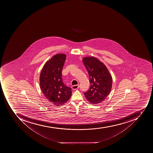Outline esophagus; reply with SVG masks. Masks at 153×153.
Wrapping results in <instances>:
<instances>
[{
	"instance_id": "obj_1",
	"label": "esophagus",
	"mask_w": 153,
	"mask_h": 153,
	"mask_svg": "<svg viewBox=\"0 0 153 153\" xmlns=\"http://www.w3.org/2000/svg\"><path fill=\"white\" fill-rule=\"evenodd\" d=\"M79 87V85H73L72 87V88L73 90H76V89H77V88H78Z\"/></svg>"
}]
</instances>
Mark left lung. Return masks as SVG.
<instances>
[{"label":"left lung","mask_w":153,"mask_h":153,"mask_svg":"<svg viewBox=\"0 0 153 153\" xmlns=\"http://www.w3.org/2000/svg\"><path fill=\"white\" fill-rule=\"evenodd\" d=\"M82 61L89 75L91 84L89 90L84 94L90 103L93 105L100 103L111 92V75L104 64L95 57H85Z\"/></svg>","instance_id":"1"}]
</instances>
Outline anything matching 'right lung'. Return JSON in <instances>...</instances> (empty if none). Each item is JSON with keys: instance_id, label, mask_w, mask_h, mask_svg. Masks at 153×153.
Listing matches in <instances>:
<instances>
[{"instance_id": "add662e5", "label": "right lung", "mask_w": 153, "mask_h": 153, "mask_svg": "<svg viewBox=\"0 0 153 153\" xmlns=\"http://www.w3.org/2000/svg\"><path fill=\"white\" fill-rule=\"evenodd\" d=\"M66 59L64 53L53 56L43 65L40 76V85L48 100L56 106L63 105L72 95L71 88L64 84L62 70Z\"/></svg>"}]
</instances>
